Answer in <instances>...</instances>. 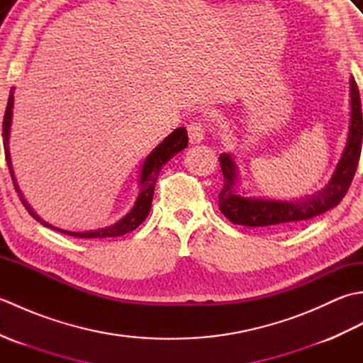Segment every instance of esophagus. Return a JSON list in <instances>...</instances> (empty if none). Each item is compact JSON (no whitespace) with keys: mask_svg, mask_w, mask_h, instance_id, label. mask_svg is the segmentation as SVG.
Here are the masks:
<instances>
[{"mask_svg":"<svg viewBox=\"0 0 363 363\" xmlns=\"http://www.w3.org/2000/svg\"><path fill=\"white\" fill-rule=\"evenodd\" d=\"M207 123L203 118H195L194 121H190L187 125L189 130V138L191 143H199L204 138Z\"/></svg>","mask_w":363,"mask_h":363,"instance_id":"1","label":"esophagus"}]
</instances>
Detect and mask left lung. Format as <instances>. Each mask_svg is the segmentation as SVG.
Wrapping results in <instances>:
<instances>
[{"mask_svg":"<svg viewBox=\"0 0 363 363\" xmlns=\"http://www.w3.org/2000/svg\"><path fill=\"white\" fill-rule=\"evenodd\" d=\"M363 138V118L356 79L351 78V123L348 143L333 179L318 195L298 201H264L237 194L235 164L229 154H221L220 165L225 186L218 195V207L234 225L250 228L298 226L340 204L356 174Z\"/></svg>","mask_w":363,"mask_h":363,"instance_id":"1","label":"left lung"}]
</instances>
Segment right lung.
<instances>
[{
  "label": "right lung",
  "instance_id": "right-lung-1",
  "mask_svg": "<svg viewBox=\"0 0 363 363\" xmlns=\"http://www.w3.org/2000/svg\"><path fill=\"white\" fill-rule=\"evenodd\" d=\"M13 90V89H12ZM12 107H13V91H11L9 99H7V107L4 112V118H3V145H4V154H6V160H7V167H9V173L12 177L15 191L18 194L20 201L23 206L26 207V211L30 213V217L35 218L37 221H40L43 226L46 228H52L54 230H59V233H64L68 235L78 237V238H109V237H120L125 235L130 230H134L138 228L145 221V218L148 217V213L151 211V203H152V195H154V186H156L157 176L160 173L162 167H164L167 162L172 159L176 152H179L184 150L189 143V137H187V130L186 128H177L173 130L164 142H162L156 150H154L148 157H146L143 168H142V174H140V194L137 196V201L134 204L133 209L123 217L118 223H115L111 228L106 229H98L94 230V233H68V230L57 229L48 223H45L40 220V217L30 209V206L26 203L25 196L18 189V184L15 181L13 176V169H12V162H11V154H9V133H11V121H12Z\"/></svg>",
  "mask_w": 363,
  "mask_h": 363
}]
</instances>
